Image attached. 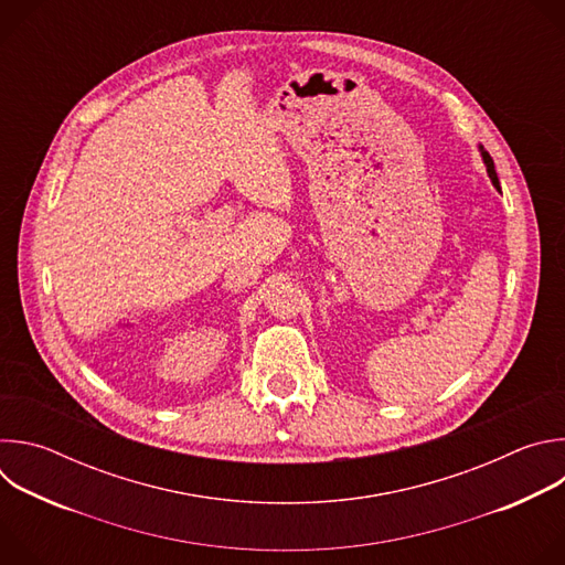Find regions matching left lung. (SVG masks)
Returning a JSON list of instances; mask_svg holds the SVG:
<instances>
[{"instance_id": "obj_1", "label": "left lung", "mask_w": 565, "mask_h": 565, "mask_svg": "<svg viewBox=\"0 0 565 565\" xmlns=\"http://www.w3.org/2000/svg\"><path fill=\"white\" fill-rule=\"evenodd\" d=\"M480 153H482V160H486V166H488V174H490V179H492V183L497 185V190H501V185H499V177H497V170H494V160H492V156L480 147Z\"/></svg>"}]
</instances>
